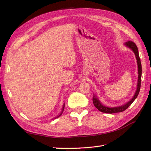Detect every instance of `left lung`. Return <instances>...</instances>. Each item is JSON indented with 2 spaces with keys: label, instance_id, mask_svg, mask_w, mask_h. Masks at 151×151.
Returning a JSON list of instances; mask_svg holds the SVG:
<instances>
[{
  "label": "left lung",
  "instance_id": "obj_1",
  "mask_svg": "<svg viewBox=\"0 0 151 151\" xmlns=\"http://www.w3.org/2000/svg\"><path fill=\"white\" fill-rule=\"evenodd\" d=\"M125 45L127 47L130 48L133 50V52H134L136 59L137 60V64H138V72H139V78H138V83H137V88L136 92L135 93L134 96L132 98V99L128 102L127 103L122 105V106H118V107H113V108H109L108 106H105L104 105L101 104V103L100 102L98 98L96 97V96H93V104L95 106V107L98 110L100 111L103 112V113H119V112H122L123 111H125V109H127L130 105L134 101V100L137 97V96L139 93L140 89V85H141V77H142V65H141V62H140V59L139 57V52H138V48L136 46V45L134 42H132V41H128L127 42Z\"/></svg>",
  "mask_w": 151,
  "mask_h": 151
}]
</instances>
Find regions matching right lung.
Returning <instances> with one entry per match:
<instances>
[{
    "label": "right lung",
    "instance_id": "1",
    "mask_svg": "<svg viewBox=\"0 0 151 151\" xmlns=\"http://www.w3.org/2000/svg\"><path fill=\"white\" fill-rule=\"evenodd\" d=\"M64 107H65V103L63 104V108H62V111H61V113H60V115H58L57 116L55 117V118H53V119H55V118H58L59 116H61V115H62V113H63V110H64Z\"/></svg>",
    "mask_w": 151,
    "mask_h": 151
}]
</instances>
